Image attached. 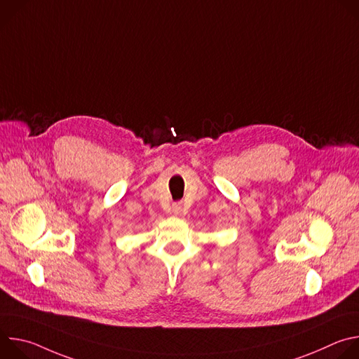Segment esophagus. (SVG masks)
I'll return each instance as SVG.
<instances>
[{
	"label": "esophagus",
	"mask_w": 359,
	"mask_h": 359,
	"mask_svg": "<svg viewBox=\"0 0 359 359\" xmlns=\"http://www.w3.org/2000/svg\"><path fill=\"white\" fill-rule=\"evenodd\" d=\"M172 212H173V215H180L182 213V203H173L172 204Z\"/></svg>",
	"instance_id": "obj_1"
}]
</instances>
